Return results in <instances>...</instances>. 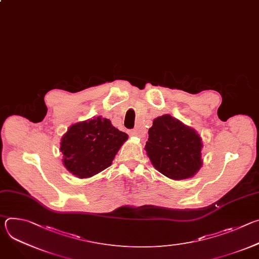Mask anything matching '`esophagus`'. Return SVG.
Instances as JSON below:
<instances>
[{"instance_id":"esophagus-1","label":"esophagus","mask_w":259,"mask_h":259,"mask_svg":"<svg viewBox=\"0 0 259 259\" xmlns=\"http://www.w3.org/2000/svg\"><path fill=\"white\" fill-rule=\"evenodd\" d=\"M144 132L142 131V130H140V129H138V128H135V129H133V130H131L130 131V135H132V136H137V137H143L144 136Z\"/></svg>"}]
</instances>
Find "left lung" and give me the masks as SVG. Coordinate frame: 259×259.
I'll use <instances>...</instances> for the list:
<instances>
[{"label":"left lung","mask_w":259,"mask_h":259,"mask_svg":"<svg viewBox=\"0 0 259 259\" xmlns=\"http://www.w3.org/2000/svg\"><path fill=\"white\" fill-rule=\"evenodd\" d=\"M202 139L191 127L164 115L154 120L144 150L153 166L174 180L193 177L202 167Z\"/></svg>","instance_id":"1"}]
</instances>
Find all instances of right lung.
I'll return each mask as SVG.
<instances>
[{"label": "right lung", "mask_w": 259, "mask_h": 259, "mask_svg": "<svg viewBox=\"0 0 259 259\" xmlns=\"http://www.w3.org/2000/svg\"><path fill=\"white\" fill-rule=\"evenodd\" d=\"M127 139L125 132L101 116L73 124L60 142L63 165L79 178L91 177L112 165Z\"/></svg>", "instance_id": "obj_1"}]
</instances>
